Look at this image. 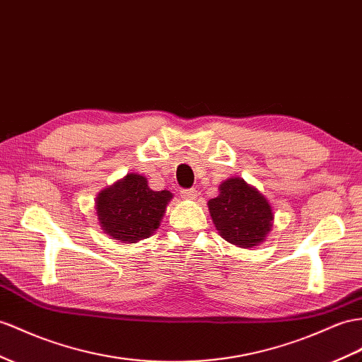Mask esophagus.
Listing matches in <instances>:
<instances>
[{"label": "esophagus", "mask_w": 362, "mask_h": 362, "mask_svg": "<svg viewBox=\"0 0 362 362\" xmlns=\"http://www.w3.org/2000/svg\"><path fill=\"white\" fill-rule=\"evenodd\" d=\"M180 196L183 199H188V200H192L197 197V191L194 188H189V189H180Z\"/></svg>", "instance_id": "esophagus-1"}]
</instances>
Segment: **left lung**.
<instances>
[{
    "label": "left lung",
    "mask_w": 362,
    "mask_h": 362,
    "mask_svg": "<svg viewBox=\"0 0 362 362\" xmlns=\"http://www.w3.org/2000/svg\"><path fill=\"white\" fill-rule=\"evenodd\" d=\"M218 191L208 208L221 238L245 249L263 243L274 220L272 206L263 194L240 177L225 180Z\"/></svg>",
    "instance_id": "left-lung-1"
}]
</instances>
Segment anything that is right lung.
<instances>
[{
  "mask_svg": "<svg viewBox=\"0 0 362 362\" xmlns=\"http://www.w3.org/2000/svg\"><path fill=\"white\" fill-rule=\"evenodd\" d=\"M170 191H153L146 177L127 174L98 194L96 214L102 230L120 243H136L159 228Z\"/></svg>",
  "mask_w": 362,
  "mask_h": 362,
  "instance_id": "obj_1",
  "label": "right lung"
}]
</instances>
